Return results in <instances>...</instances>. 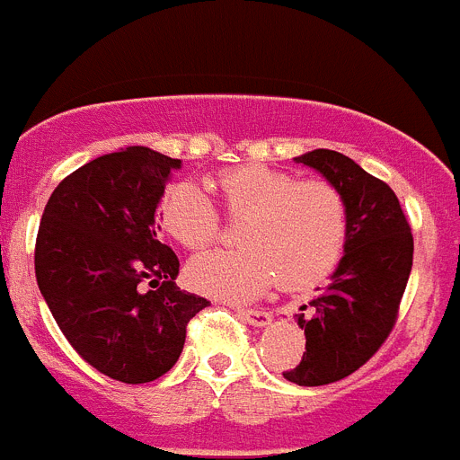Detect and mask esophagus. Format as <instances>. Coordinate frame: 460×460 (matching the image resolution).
<instances>
[{"mask_svg": "<svg viewBox=\"0 0 460 460\" xmlns=\"http://www.w3.org/2000/svg\"><path fill=\"white\" fill-rule=\"evenodd\" d=\"M239 318L246 320L249 324H253V327H267V324L271 323V315L267 311H237Z\"/></svg>", "mask_w": 460, "mask_h": 460, "instance_id": "obj_1", "label": "esophagus"}]
</instances>
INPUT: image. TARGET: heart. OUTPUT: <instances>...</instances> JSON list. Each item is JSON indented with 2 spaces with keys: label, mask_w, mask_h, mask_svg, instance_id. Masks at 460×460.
Returning a JSON list of instances; mask_svg holds the SVG:
<instances>
[{
  "label": "heart",
  "mask_w": 460,
  "mask_h": 460,
  "mask_svg": "<svg viewBox=\"0 0 460 460\" xmlns=\"http://www.w3.org/2000/svg\"><path fill=\"white\" fill-rule=\"evenodd\" d=\"M227 217L243 218L242 249H217L189 262L193 290L223 302H249L280 276L286 288L315 286L343 255L348 234L345 200L323 180H299L288 170L249 164L217 177ZM165 233L186 249H202L218 234V211L202 186L172 181L158 200Z\"/></svg>",
  "instance_id": "b5f03b06"
}]
</instances>
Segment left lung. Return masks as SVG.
<instances>
[{
  "label": "left lung",
  "instance_id": "8db88e82",
  "mask_svg": "<svg viewBox=\"0 0 460 460\" xmlns=\"http://www.w3.org/2000/svg\"><path fill=\"white\" fill-rule=\"evenodd\" d=\"M295 164L308 165L336 186L348 214L339 267L311 311L295 318L306 336V352L299 367L283 373L299 387H320L355 373L385 343L412 270L414 243L396 193L352 158L313 149Z\"/></svg>",
  "mask_w": 460,
  "mask_h": 460
}]
</instances>
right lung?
<instances>
[{"label": "right lung", "instance_id": "add662e5", "mask_svg": "<svg viewBox=\"0 0 460 460\" xmlns=\"http://www.w3.org/2000/svg\"><path fill=\"white\" fill-rule=\"evenodd\" d=\"M180 168L149 147L93 158L52 190L39 226L36 283L52 318L87 364L126 385L168 373L209 306L177 288L180 260L158 239V200Z\"/></svg>", "mask_w": 460, "mask_h": 460}]
</instances>
